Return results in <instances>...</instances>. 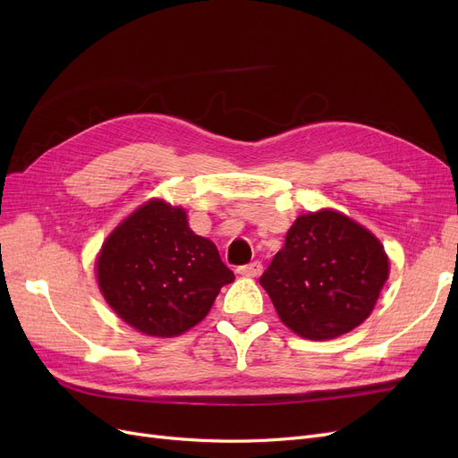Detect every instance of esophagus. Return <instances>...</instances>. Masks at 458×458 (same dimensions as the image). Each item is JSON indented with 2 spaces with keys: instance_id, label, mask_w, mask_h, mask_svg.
Returning a JSON list of instances; mask_svg holds the SVG:
<instances>
[{
  "instance_id": "34e87169",
  "label": "esophagus",
  "mask_w": 458,
  "mask_h": 458,
  "mask_svg": "<svg viewBox=\"0 0 458 458\" xmlns=\"http://www.w3.org/2000/svg\"><path fill=\"white\" fill-rule=\"evenodd\" d=\"M237 271H239L242 276H259L261 271H263V267H261L259 261H252V263H248V266H241Z\"/></svg>"
}]
</instances>
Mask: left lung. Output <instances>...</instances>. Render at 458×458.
Masks as SVG:
<instances>
[{"instance_id": "1", "label": "left lung", "mask_w": 458, "mask_h": 458, "mask_svg": "<svg viewBox=\"0 0 458 458\" xmlns=\"http://www.w3.org/2000/svg\"><path fill=\"white\" fill-rule=\"evenodd\" d=\"M390 276L384 244L338 210L300 216L261 275L281 321L308 340H332L372 313Z\"/></svg>"}]
</instances>
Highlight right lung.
<instances>
[{
    "label": "right lung",
    "instance_id": "1",
    "mask_svg": "<svg viewBox=\"0 0 458 458\" xmlns=\"http://www.w3.org/2000/svg\"><path fill=\"white\" fill-rule=\"evenodd\" d=\"M106 303L141 335L174 338L199 325L221 286L234 281L212 241L187 212L162 199L133 210L105 239L95 261Z\"/></svg>",
    "mask_w": 458,
    "mask_h": 458
}]
</instances>
